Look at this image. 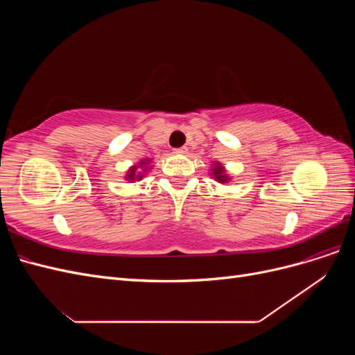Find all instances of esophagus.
Instances as JSON below:
<instances>
[{
	"mask_svg": "<svg viewBox=\"0 0 355 355\" xmlns=\"http://www.w3.org/2000/svg\"><path fill=\"white\" fill-rule=\"evenodd\" d=\"M187 153H188V148H185V146L175 149V154H187Z\"/></svg>",
	"mask_w": 355,
	"mask_h": 355,
	"instance_id": "1",
	"label": "esophagus"
}]
</instances>
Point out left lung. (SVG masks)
<instances>
[{
  "mask_svg": "<svg viewBox=\"0 0 355 355\" xmlns=\"http://www.w3.org/2000/svg\"><path fill=\"white\" fill-rule=\"evenodd\" d=\"M219 167V166H218ZM214 175H216V178L219 179V180H227V179H225V176L222 175V171L219 170V168H216V170H214Z\"/></svg>",
  "mask_w": 355,
  "mask_h": 355,
  "instance_id": "obj_1",
  "label": "left lung"
}]
</instances>
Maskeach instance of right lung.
<instances>
[{
    "label": "right lung",
    "instance_id": "right-lung-1",
    "mask_svg": "<svg viewBox=\"0 0 355 355\" xmlns=\"http://www.w3.org/2000/svg\"><path fill=\"white\" fill-rule=\"evenodd\" d=\"M142 164H144V163H142ZM135 171H136V170L133 168V170H132V173H130V175H128V179H132V180L135 179Z\"/></svg>",
    "mask_w": 355,
    "mask_h": 355
}]
</instances>
